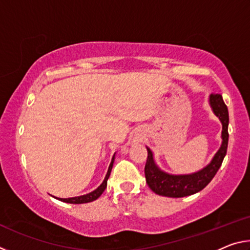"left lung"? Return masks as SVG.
<instances>
[{"label":"left lung","instance_id":"1","mask_svg":"<svg viewBox=\"0 0 250 250\" xmlns=\"http://www.w3.org/2000/svg\"><path fill=\"white\" fill-rule=\"evenodd\" d=\"M208 103L214 115L222 122V145L215 153L210 162L202 170L191 174H170L161 170L155 163L153 152L146 146L147 159L145 167V174L149 188L158 195L167 197H184L202 191L213 180L218 168L221 167L225 158L228 146V109L221 95L211 94Z\"/></svg>","mask_w":250,"mask_h":250}]
</instances>
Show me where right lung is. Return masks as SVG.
I'll list each match as a JSON object with an SVG mask.
<instances>
[{
  "mask_svg": "<svg viewBox=\"0 0 250 250\" xmlns=\"http://www.w3.org/2000/svg\"><path fill=\"white\" fill-rule=\"evenodd\" d=\"M116 153L113 154L112 159H111V162H110V166L108 167V172L107 174L104 176V180L103 183H101L98 188H97L95 191H92L88 194H84V195H80V196H76V197H69V198H59V197H55L57 198L58 201H62V202H65V203H69V204H83V203H89L92 201H96L97 198H98L101 194L104 193V191L107 188V181L110 176V173H111L112 170V167H113V162H115V158H116Z\"/></svg>",
  "mask_w": 250,
  "mask_h": 250,
  "instance_id": "right-lung-1",
  "label": "right lung"
}]
</instances>
